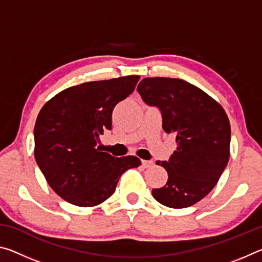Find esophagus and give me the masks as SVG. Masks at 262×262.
Segmentation results:
<instances>
[{"mask_svg":"<svg viewBox=\"0 0 262 262\" xmlns=\"http://www.w3.org/2000/svg\"><path fill=\"white\" fill-rule=\"evenodd\" d=\"M142 166L144 168H150L154 166V162L152 161H142Z\"/></svg>","mask_w":262,"mask_h":262,"instance_id":"esophagus-1","label":"esophagus"}]
</instances>
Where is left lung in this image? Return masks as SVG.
Here are the masks:
<instances>
[{"mask_svg": "<svg viewBox=\"0 0 262 262\" xmlns=\"http://www.w3.org/2000/svg\"><path fill=\"white\" fill-rule=\"evenodd\" d=\"M142 99L162 113L163 129L174 134L177 148L168 161L165 186L152 189L162 205L180 209L202 200L215 187L230 157L231 128L227 113L201 89L179 78H143Z\"/></svg>", "mask_w": 262, "mask_h": 262, "instance_id": "left-lung-1", "label": "left lung"}]
</instances>
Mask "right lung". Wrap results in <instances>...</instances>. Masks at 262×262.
<instances>
[{
    "label": "right lung",
    "instance_id": "obj_1",
    "mask_svg": "<svg viewBox=\"0 0 262 262\" xmlns=\"http://www.w3.org/2000/svg\"><path fill=\"white\" fill-rule=\"evenodd\" d=\"M132 75L70 86L43 105L34 126V158L52 189L72 205L92 207L114 193L135 156L103 152L99 136L112 129V112L139 82Z\"/></svg>",
    "mask_w": 262,
    "mask_h": 262
}]
</instances>
